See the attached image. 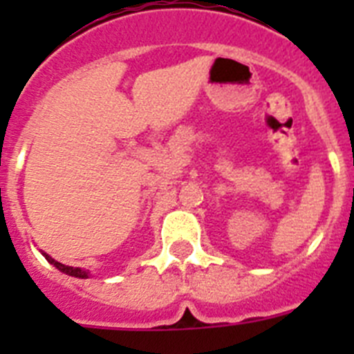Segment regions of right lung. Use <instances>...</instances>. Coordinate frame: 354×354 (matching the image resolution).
<instances>
[{
  "label": "right lung",
  "mask_w": 354,
  "mask_h": 354,
  "mask_svg": "<svg viewBox=\"0 0 354 354\" xmlns=\"http://www.w3.org/2000/svg\"><path fill=\"white\" fill-rule=\"evenodd\" d=\"M40 253H42L44 257H46V261H48L49 264L55 266L56 270L62 271V273L68 274V277H74V278H90V271L88 270H83V268H72V266L62 264V262H58V261H55L53 257H49L48 253L42 252V250H40Z\"/></svg>",
  "instance_id": "add662e5"
}]
</instances>
